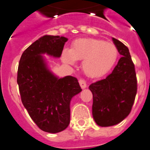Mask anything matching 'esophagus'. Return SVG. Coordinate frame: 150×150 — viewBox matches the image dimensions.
<instances>
[{"label": "esophagus", "mask_w": 150, "mask_h": 150, "mask_svg": "<svg viewBox=\"0 0 150 150\" xmlns=\"http://www.w3.org/2000/svg\"><path fill=\"white\" fill-rule=\"evenodd\" d=\"M79 85H80L81 88H85L87 87L86 81H85L84 79H80V80H79Z\"/></svg>", "instance_id": "1"}]
</instances>
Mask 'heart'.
Masks as SVG:
<instances>
[{
	"label": "heart",
	"mask_w": 150,
	"mask_h": 150,
	"mask_svg": "<svg viewBox=\"0 0 150 150\" xmlns=\"http://www.w3.org/2000/svg\"><path fill=\"white\" fill-rule=\"evenodd\" d=\"M118 50L113 42L98 39H79L72 42L70 50H64L62 59L73 65L75 61H82L81 68L87 76H103L115 65Z\"/></svg>",
	"instance_id": "b5f03b06"
}]
</instances>
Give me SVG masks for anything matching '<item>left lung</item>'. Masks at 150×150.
Returning <instances> with one entry per match:
<instances>
[{"mask_svg": "<svg viewBox=\"0 0 150 150\" xmlns=\"http://www.w3.org/2000/svg\"><path fill=\"white\" fill-rule=\"evenodd\" d=\"M122 56L111 74L92 83V115L100 127H110L124 120L131 111L137 91L135 66L128 48L117 39H112Z\"/></svg>", "mask_w": 150, "mask_h": 150, "instance_id": "left-lung-1", "label": "left lung"}]
</instances>
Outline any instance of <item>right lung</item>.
<instances>
[{
	"mask_svg": "<svg viewBox=\"0 0 150 150\" xmlns=\"http://www.w3.org/2000/svg\"><path fill=\"white\" fill-rule=\"evenodd\" d=\"M68 39L46 36L35 41L21 56L17 71L21 98L29 115L40 129L56 133L70 123V101L81 91L77 79H59L49 70L42 54L61 56Z\"/></svg>",
	"mask_w": 150,
	"mask_h": 150,
	"instance_id": "1",
	"label": "right lung"
}]
</instances>
